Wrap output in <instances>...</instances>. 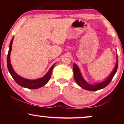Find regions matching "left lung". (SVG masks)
<instances>
[{
    "mask_svg": "<svg viewBox=\"0 0 124 124\" xmlns=\"http://www.w3.org/2000/svg\"><path fill=\"white\" fill-rule=\"evenodd\" d=\"M118 68V56H116V62L114 69H113L111 73L106 78L104 81L98 83L94 85L89 84L85 81L83 78L82 74L80 72L79 68L76 64H73V73H74V80L81 87L83 88L85 90L89 91H97L99 90L102 89L105 87H106L108 84H109L113 77H114L115 74H116Z\"/></svg>",
    "mask_w": 124,
    "mask_h": 124,
    "instance_id": "obj_1",
    "label": "left lung"
}]
</instances>
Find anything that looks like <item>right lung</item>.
I'll list each match as a JSON object with an SVG mask.
<instances>
[{
    "label": "right lung",
    "instance_id": "add662e5",
    "mask_svg": "<svg viewBox=\"0 0 124 124\" xmlns=\"http://www.w3.org/2000/svg\"><path fill=\"white\" fill-rule=\"evenodd\" d=\"M13 38H14V37H13L12 39L11 43H10L9 51H8L7 56V68L10 74H11V75L12 76V77L13 78L15 79V81H16L17 84L19 85L20 86H22V87L27 88V89H38V88L42 87V86H45V85L48 82V81L50 80L51 76L52 69H53V68L54 66H55L56 63L54 64V65L50 68L49 70L43 77L40 78L36 79H29L25 78H23L21 77V76H20L19 75H18V74L15 72L14 69H13V67L11 63V60H10V55H11Z\"/></svg>",
    "mask_w": 124,
    "mask_h": 124
}]
</instances>
